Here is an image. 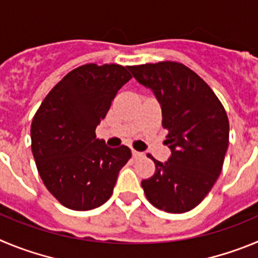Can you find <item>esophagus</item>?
<instances>
[{
	"label": "esophagus",
	"instance_id": "esophagus-1",
	"mask_svg": "<svg viewBox=\"0 0 258 258\" xmlns=\"http://www.w3.org/2000/svg\"><path fill=\"white\" fill-rule=\"evenodd\" d=\"M132 157H134L135 159H140V158L144 157V153L138 152V150H132Z\"/></svg>",
	"mask_w": 258,
	"mask_h": 258
}]
</instances>
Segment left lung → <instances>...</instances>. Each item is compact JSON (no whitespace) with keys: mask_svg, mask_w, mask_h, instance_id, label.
I'll return each mask as SVG.
<instances>
[{"mask_svg":"<svg viewBox=\"0 0 258 258\" xmlns=\"http://www.w3.org/2000/svg\"><path fill=\"white\" fill-rule=\"evenodd\" d=\"M162 108L168 130V161L149 154L155 172L141 181L144 192L158 210L184 213L196 208L221 173L229 146V119L219 97L196 72L176 61L128 67Z\"/></svg>","mask_w":258,"mask_h":258,"instance_id":"obj_1","label":"left lung"}]
</instances>
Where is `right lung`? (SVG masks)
<instances>
[{"label":"right lung","instance_id":"1","mask_svg":"<svg viewBox=\"0 0 258 258\" xmlns=\"http://www.w3.org/2000/svg\"><path fill=\"white\" fill-rule=\"evenodd\" d=\"M131 78L118 64L78 67L48 92L34 115L31 138L37 169L48 191L69 210L105 203L131 158L130 148H109L95 134L118 90Z\"/></svg>","mask_w":258,"mask_h":258}]
</instances>
